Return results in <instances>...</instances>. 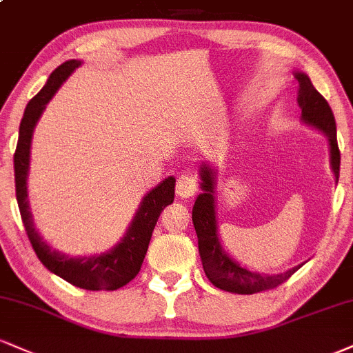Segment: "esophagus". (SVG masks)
Returning a JSON list of instances; mask_svg holds the SVG:
<instances>
[{
	"instance_id": "1",
	"label": "esophagus",
	"mask_w": 353,
	"mask_h": 353,
	"mask_svg": "<svg viewBox=\"0 0 353 353\" xmlns=\"http://www.w3.org/2000/svg\"><path fill=\"white\" fill-rule=\"evenodd\" d=\"M199 190V184L197 179L194 176H189V174H182L177 179V185H176V194L179 195L181 199H189L192 195L197 194Z\"/></svg>"
}]
</instances>
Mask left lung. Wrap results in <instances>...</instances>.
<instances>
[{
	"label": "left lung",
	"mask_w": 353,
	"mask_h": 353,
	"mask_svg": "<svg viewBox=\"0 0 353 353\" xmlns=\"http://www.w3.org/2000/svg\"><path fill=\"white\" fill-rule=\"evenodd\" d=\"M294 77L298 80V105L301 108V121L319 130L327 138L330 152V169H332L335 182L339 181L341 169V151L337 146V130L335 118L329 103L324 97L314 88L311 79L304 72L296 70ZM202 192L195 199L192 207V222L199 240V254L202 260V268L209 281L219 290L235 294H254V292L273 290L294 274L304 263L279 274H266L258 271H250L223 250L219 239L217 212H215V169L210 163H202L199 169Z\"/></svg>",
	"instance_id": "left-lung-1"
}]
</instances>
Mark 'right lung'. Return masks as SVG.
Instances as JSON below:
<instances>
[{
	"mask_svg": "<svg viewBox=\"0 0 353 353\" xmlns=\"http://www.w3.org/2000/svg\"><path fill=\"white\" fill-rule=\"evenodd\" d=\"M80 65H82V61L79 59H70L59 65L50 74L41 92L29 101L24 110L23 120L19 125L18 146L14 152L16 199H18L21 219L26 228L28 239L31 241L37 258L50 273L57 274L59 278L65 279L67 283L82 288V290L114 291L128 284L141 270L144 254L148 252V245H150L152 230H154L161 212L174 201L176 177H165L144 195L123 239L107 252L90 254V256H70V254L59 252L57 248H52L50 243L42 239L34 225L28 199V174L29 163H31L32 133L41 114L44 113L46 105L52 100L61 85Z\"/></svg>",
	"mask_w": 353,
	"mask_h": 353,
	"instance_id": "right-lung-1",
	"label": "right lung"
}]
</instances>
